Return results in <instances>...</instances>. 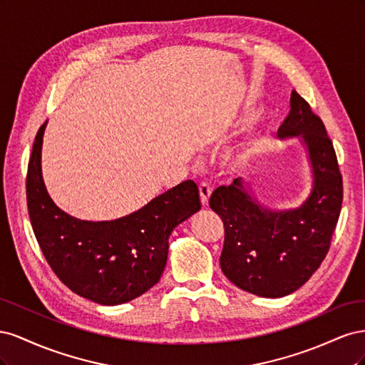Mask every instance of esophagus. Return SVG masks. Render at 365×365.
<instances>
[{"label": "esophagus", "mask_w": 365, "mask_h": 365, "mask_svg": "<svg viewBox=\"0 0 365 365\" xmlns=\"http://www.w3.org/2000/svg\"><path fill=\"white\" fill-rule=\"evenodd\" d=\"M200 196H201L202 205H207L210 196H212V187H210V184L207 181H202L200 184Z\"/></svg>", "instance_id": "34e87169"}]
</instances>
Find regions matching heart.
Segmentation results:
<instances>
[{
  "mask_svg": "<svg viewBox=\"0 0 365 365\" xmlns=\"http://www.w3.org/2000/svg\"><path fill=\"white\" fill-rule=\"evenodd\" d=\"M252 121V114L245 113L244 115H240L235 121V129H242L248 126ZM262 149V140L259 137H251L245 141L239 143L236 146H231L224 150L222 157H220V163H222L224 169L228 172H240L247 169L248 165L254 161Z\"/></svg>",
  "mask_w": 365,
  "mask_h": 365,
  "instance_id": "obj_1",
  "label": "heart"
}]
</instances>
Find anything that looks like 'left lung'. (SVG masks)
<instances>
[{
  "label": "left lung",
  "instance_id": "obj_1",
  "mask_svg": "<svg viewBox=\"0 0 365 365\" xmlns=\"http://www.w3.org/2000/svg\"><path fill=\"white\" fill-rule=\"evenodd\" d=\"M277 135L298 138L306 149L312 189L295 208L263 205L247 181L220 185L210 208L224 222L220 268L237 288L259 297L289 295L311 279L324 260L335 231L342 178L326 128L297 91Z\"/></svg>",
  "mask_w": 365,
  "mask_h": 365
}]
</instances>
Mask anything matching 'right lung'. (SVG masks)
<instances>
[{
  "label": "right lung",
  "mask_w": 365,
  "mask_h": 365,
  "mask_svg": "<svg viewBox=\"0 0 365 365\" xmlns=\"http://www.w3.org/2000/svg\"><path fill=\"white\" fill-rule=\"evenodd\" d=\"M47 121L33 143L27 205L38 244L63 284L103 306L128 303L160 282L175 227L201 210L200 190L187 180L114 220H82L61 210L43 184L41 153Z\"/></svg>",
  "instance_id": "obj_1"
}]
</instances>
